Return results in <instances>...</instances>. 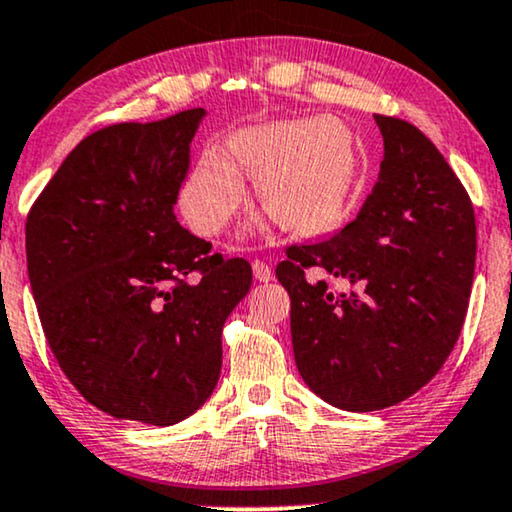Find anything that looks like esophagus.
<instances>
[{"label":"esophagus","mask_w":512,"mask_h":512,"mask_svg":"<svg viewBox=\"0 0 512 512\" xmlns=\"http://www.w3.org/2000/svg\"><path fill=\"white\" fill-rule=\"evenodd\" d=\"M252 274H255V278L260 283H269L271 278H274V274H271V267H269L267 262H262V260L252 262Z\"/></svg>","instance_id":"obj_1"}]
</instances>
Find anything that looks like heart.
Segmentation results:
<instances>
[{"label":"heart","mask_w":512,"mask_h":512,"mask_svg":"<svg viewBox=\"0 0 512 512\" xmlns=\"http://www.w3.org/2000/svg\"><path fill=\"white\" fill-rule=\"evenodd\" d=\"M257 175V199L283 229L316 234L344 220L358 180L351 133L337 121H274L229 138V154L208 149L182 189V210L213 236L241 208L243 173Z\"/></svg>","instance_id":"b5f03b06"}]
</instances>
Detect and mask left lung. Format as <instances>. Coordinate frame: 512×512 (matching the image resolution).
<instances>
[{"label":"left lung","mask_w":512,"mask_h":512,"mask_svg":"<svg viewBox=\"0 0 512 512\" xmlns=\"http://www.w3.org/2000/svg\"><path fill=\"white\" fill-rule=\"evenodd\" d=\"M374 121L384 161L356 220L288 245L276 267L297 370L346 412L403 403L440 372L466 320L478 250L473 203L438 147L410 121ZM309 268L350 288L309 284Z\"/></svg>","instance_id":"1"}]
</instances>
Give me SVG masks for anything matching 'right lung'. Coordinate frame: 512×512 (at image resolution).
I'll return each instance as SVG.
<instances>
[{
	"label": "right lung",
	"mask_w": 512,
	"mask_h": 512,
	"mask_svg": "<svg viewBox=\"0 0 512 512\" xmlns=\"http://www.w3.org/2000/svg\"><path fill=\"white\" fill-rule=\"evenodd\" d=\"M206 109L114 124L67 154L25 224L46 342L88 403L173 426L206 403L222 327L248 295L243 257L213 252L175 217Z\"/></svg>",
	"instance_id": "obj_1"
}]
</instances>
